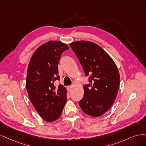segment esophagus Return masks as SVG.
Here are the masks:
<instances>
[{
  "label": "esophagus",
  "instance_id": "obj_1",
  "mask_svg": "<svg viewBox=\"0 0 146 146\" xmlns=\"http://www.w3.org/2000/svg\"><path fill=\"white\" fill-rule=\"evenodd\" d=\"M72 90V86H67V90H68V92L70 91V90Z\"/></svg>",
  "mask_w": 146,
  "mask_h": 146
}]
</instances>
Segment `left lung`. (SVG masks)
I'll return each mask as SVG.
<instances>
[{
	"label": "left lung",
	"instance_id": "8db88e82",
	"mask_svg": "<svg viewBox=\"0 0 146 146\" xmlns=\"http://www.w3.org/2000/svg\"><path fill=\"white\" fill-rule=\"evenodd\" d=\"M70 47L90 82L83 86L84 96L78 102L79 105L88 115L100 116L116 99L120 82L118 69L111 57L94 42L76 41Z\"/></svg>",
	"mask_w": 146,
	"mask_h": 146
}]
</instances>
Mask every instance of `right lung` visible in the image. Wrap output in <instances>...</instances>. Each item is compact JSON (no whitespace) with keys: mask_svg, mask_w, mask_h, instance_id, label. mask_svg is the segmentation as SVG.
I'll list each match as a JSON object with an SVG mask.
<instances>
[{"mask_svg":"<svg viewBox=\"0 0 146 146\" xmlns=\"http://www.w3.org/2000/svg\"><path fill=\"white\" fill-rule=\"evenodd\" d=\"M68 46L57 41H50L39 46L34 52L28 66L26 89L34 108L47 122L56 120L65 105L66 88L55 86L60 80L58 65Z\"/></svg>","mask_w":146,"mask_h":146,"instance_id":"1","label":"right lung"}]
</instances>
